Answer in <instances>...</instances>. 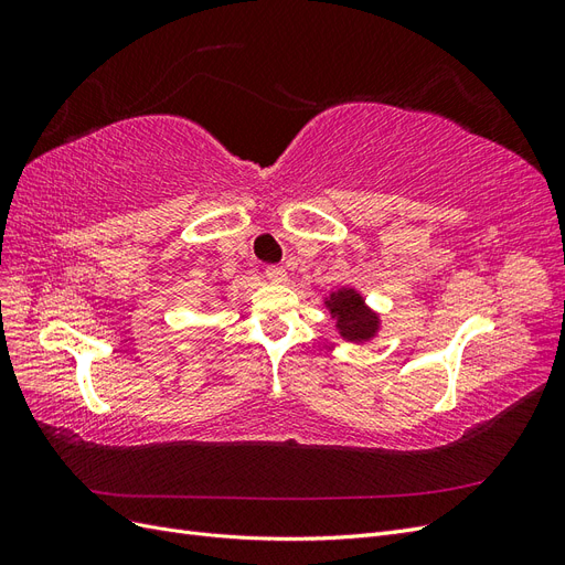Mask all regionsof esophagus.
Returning <instances> with one entry per match:
<instances>
[{
  "label": "esophagus",
  "mask_w": 565,
  "mask_h": 565,
  "mask_svg": "<svg viewBox=\"0 0 565 565\" xmlns=\"http://www.w3.org/2000/svg\"><path fill=\"white\" fill-rule=\"evenodd\" d=\"M266 278L270 282H285L287 270L282 266H266Z\"/></svg>",
  "instance_id": "esophagus-1"
}]
</instances>
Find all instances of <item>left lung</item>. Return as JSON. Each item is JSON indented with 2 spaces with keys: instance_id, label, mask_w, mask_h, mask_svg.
Here are the masks:
<instances>
[{
  "instance_id": "1",
  "label": "left lung",
  "mask_w": 565,
  "mask_h": 565,
  "mask_svg": "<svg viewBox=\"0 0 565 565\" xmlns=\"http://www.w3.org/2000/svg\"><path fill=\"white\" fill-rule=\"evenodd\" d=\"M337 320L339 334L349 341H367L380 330V316L372 313L365 299L351 287H341L324 301Z\"/></svg>"
}]
</instances>
